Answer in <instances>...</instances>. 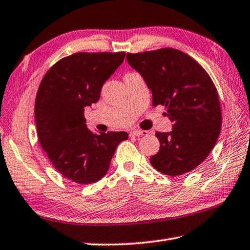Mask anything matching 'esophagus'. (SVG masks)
<instances>
[{
	"mask_svg": "<svg viewBox=\"0 0 250 250\" xmlns=\"http://www.w3.org/2000/svg\"><path fill=\"white\" fill-rule=\"evenodd\" d=\"M147 131L145 130H132L130 132V137H140V135H146Z\"/></svg>",
	"mask_w": 250,
	"mask_h": 250,
	"instance_id": "obj_1",
	"label": "esophagus"
}]
</instances>
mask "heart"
Returning a JSON list of instances; mask_svg holds the SVG:
<instances>
[{
    "label": "heart",
    "mask_w": 250,
    "mask_h": 250,
    "mask_svg": "<svg viewBox=\"0 0 250 250\" xmlns=\"http://www.w3.org/2000/svg\"><path fill=\"white\" fill-rule=\"evenodd\" d=\"M132 74H134V73H129V74H126L125 76H128V75H132Z\"/></svg>",
    "instance_id": "obj_1"
}]
</instances>
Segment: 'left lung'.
<instances>
[{
    "instance_id": "obj_1",
    "label": "left lung",
    "mask_w": 250,
    "mask_h": 250,
    "mask_svg": "<svg viewBox=\"0 0 250 250\" xmlns=\"http://www.w3.org/2000/svg\"><path fill=\"white\" fill-rule=\"evenodd\" d=\"M152 91V105L162 104L171 132H155L160 150L150 158L156 171L179 176L196 168L213 150L221 132L222 110L213 80L195 59L174 48L126 54Z\"/></svg>"
}]
</instances>
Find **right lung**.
I'll return each instance as SVG.
<instances>
[{
  "mask_svg": "<svg viewBox=\"0 0 250 250\" xmlns=\"http://www.w3.org/2000/svg\"><path fill=\"white\" fill-rule=\"evenodd\" d=\"M125 52L76 53L62 58L42 79L35 100L39 140L54 167L78 184L99 181L128 133L97 134L87 128L84 108L100 98L103 84L121 65Z\"/></svg>",
  "mask_w": 250,
  "mask_h": 250,
  "instance_id": "obj_1",
  "label": "right lung"
}]
</instances>
